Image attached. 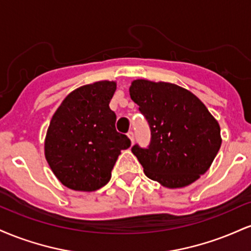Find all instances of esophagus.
Masks as SVG:
<instances>
[{
    "label": "esophagus",
    "instance_id": "obj_1",
    "mask_svg": "<svg viewBox=\"0 0 251 251\" xmlns=\"http://www.w3.org/2000/svg\"><path fill=\"white\" fill-rule=\"evenodd\" d=\"M127 135H128L129 140H131V143L133 144V143H134V139H135V137H134V132H133V131H129L128 133H127Z\"/></svg>",
    "mask_w": 251,
    "mask_h": 251
}]
</instances>
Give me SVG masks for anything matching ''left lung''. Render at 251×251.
Returning <instances> with one entry per match:
<instances>
[{"instance_id":"1","label":"left lung","mask_w":251,"mask_h":251,"mask_svg":"<svg viewBox=\"0 0 251 251\" xmlns=\"http://www.w3.org/2000/svg\"><path fill=\"white\" fill-rule=\"evenodd\" d=\"M129 96L151 131L148 148H132L150 179L183 188L208 171L221 148V128L195 94L175 83L134 80Z\"/></svg>"}]
</instances>
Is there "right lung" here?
Segmentation results:
<instances>
[{
  "label": "right lung",
  "instance_id": "obj_1",
  "mask_svg": "<svg viewBox=\"0 0 251 251\" xmlns=\"http://www.w3.org/2000/svg\"><path fill=\"white\" fill-rule=\"evenodd\" d=\"M113 81H98L68 94L51 118L45 155L51 171L65 186L75 191H96L111 179L122 150L131 146L116 129L117 116L109 101Z\"/></svg>",
  "mask_w": 251,
  "mask_h": 251
}]
</instances>
